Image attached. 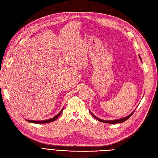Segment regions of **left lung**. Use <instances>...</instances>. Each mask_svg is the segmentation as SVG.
<instances>
[{
  "label": "left lung",
  "mask_w": 158,
  "mask_h": 158,
  "mask_svg": "<svg viewBox=\"0 0 158 158\" xmlns=\"http://www.w3.org/2000/svg\"><path fill=\"white\" fill-rule=\"evenodd\" d=\"M139 56V58L140 59V60H141V57H140V55H138ZM135 111H134L133 112H132L130 114H128V116H127V117H123V118H118V119H115V120H109V121H106V120H103V119H101V118H98V117H97L95 115H94V114L91 112L90 111H89V113L92 114L93 115V117L95 118H96L98 121H100V122H102V123H109V124H115V123H123V122H125V121H127L128 118H130L131 116H132V114H133V113L135 112Z\"/></svg>",
  "instance_id": "1"
}]
</instances>
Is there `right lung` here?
I'll list each match as a JSON object with an SVG mask.
<instances>
[{
	"label": "right lung",
	"instance_id": "right-lung-1",
	"mask_svg": "<svg viewBox=\"0 0 158 158\" xmlns=\"http://www.w3.org/2000/svg\"><path fill=\"white\" fill-rule=\"evenodd\" d=\"M64 109V107L61 109V111L56 114V116H55L54 117H52L51 118H49V119H47V120H44V121H34V120H27V119H26V120L29 122V123H35V124H45V123H51V122H52L54 121L55 120H56L57 118H58L60 115V114L62 113V112H63Z\"/></svg>",
	"mask_w": 158,
	"mask_h": 158
}]
</instances>
